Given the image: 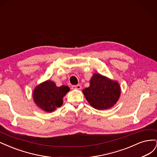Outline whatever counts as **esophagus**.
<instances>
[{
    "mask_svg": "<svg viewBox=\"0 0 157 157\" xmlns=\"http://www.w3.org/2000/svg\"><path fill=\"white\" fill-rule=\"evenodd\" d=\"M71 88H72V89H73V90H76V89L80 90V89H81L82 86H81V85L77 84V85H73V86H71Z\"/></svg>",
    "mask_w": 157,
    "mask_h": 157,
    "instance_id": "34e87169",
    "label": "esophagus"
}]
</instances>
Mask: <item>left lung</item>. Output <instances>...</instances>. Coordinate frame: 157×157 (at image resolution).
Returning a JSON list of instances; mask_svg holds the SVG:
<instances>
[{
    "label": "left lung",
    "instance_id": "obj_1",
    "mask_svg": "<svg viewBox=\"0 0 157 157\" xmlns=\"http://www.w3.org/2000/svg\"><path fill=\"white\" fill-rule=\"evenodd\" d=\"M87 101L94 108L103 110L111 107L120 97L121 88L117 82L99 74H94L88 88L82 90Z\"/></svg>",
    "mask_w": 157,
    "mask_h": 157
}]
</instances>
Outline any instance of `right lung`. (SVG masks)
Returning <instances> with one entry per match:
<instances>
[{"label": "right lung", "mask_w": 157, "mask_h": 157, "mask_svg": "<svg viewBox=\"0 0 157 157\" xmlns=\"http://www.w3.org/2000/svg\"><path fill=\"white\" fill-rule=\"evenodd\" d=\"M70 90L67 86H56L50 80L39 84L33 92V99L35 103L42 110L52 112L63 104V98Z\"/></svg>", "instance_id": "obj_1"}]
</instances>
